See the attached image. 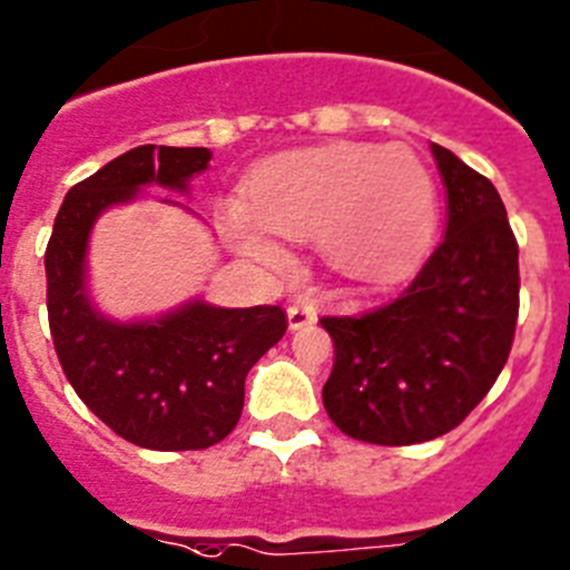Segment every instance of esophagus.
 Returning a JSON list of instances; mask_svg holds the SVG:
<instances>
[{
	"mask_svg": "<svg viewBox=\"0 0 570 570\" xmlns=\"http://www.w3.org/2000/svg\"><path fill=\"white\" fill-rule=\"evenodd\" d=\"M286 321H289V330H304V326L315 324V309L304 304H292L286 309Z\"/></svg>",
	"mask_w": 570,
	"mask_h": 570,
	"instance_id": "1",
	"label": "esophagus"
}]
</instances>
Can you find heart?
<instances>
[{
	"instance_id": "heart-1",
	"label": "heart",
	"mask_w": 570,
	"mask_h": 570,
	"mask_svg": "<svg viewBox=\"0 0 570 570\" xmlns=\"http://www.w3.org/2000/svg\"><path fill=\"white\" fill-rule=\"evenodd\" d=\"M237 209L232 237L255 264H286V252L266 232L318 237L326 266L346 292L370 295L402 278L428 246L435 189L428 168L404 148L330 142L255 168Z\"/></svg>"
}]
</instances>
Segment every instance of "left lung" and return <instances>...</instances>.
<instances>
[{"label":"left lung","mask_w":570,"mask_h":570,"mask_svg":"<svg viewBox=\"0 0 570 570\" xmlns=\"http://www.w3.org/2000/svg\"><path fill=\"white\" fill-rule=\"evenodd\" d=\"M448 232L413 284L358 318H321L335 344L324 407L370 444L439 439L482 402L511 355L519 246L493 183L442 146Z\"/></svg>","instance_id":"8db88e82"}]
</instances>
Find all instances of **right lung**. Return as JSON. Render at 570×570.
<instances>
[{
	"label": "right lung",
	"mask_w": 570,
	"mask_h": 570,
	"mask_svg": "<svg viewBox=\"0 0 570 570\" xmlns=\"http://www.w3.org/2000/svg\"><path fill=\"white\" fill-rule=\"evenodd\" d=\"M209 160V148H131L68 191L48 240V324L62 373L88 410L137 448L203 450L226 439L244 410L246 373L286 333L281 306L229 309L195 298L160 318L114 321L88 295L97 217L146 186L189 195Z\"/></svg>",
	"instance_id": "add662e5"
}]
</instances>
